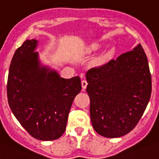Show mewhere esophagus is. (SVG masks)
I'll return each mask as SVG.
<instances>
[{
    "label": "esophagus",
    "instance_id": "esophagus-1",
    "mask_svg": "<svg viewBox=\"0 0 159 159\" xmlns=\"http://www.w3.org/2000/svg\"><path fill=\"white\" fill-rule=\"evenodd\" d=\"M87 85H88V83H87V82H86V80H83V81H82V89H86V86H87Z\"/></svg>",
    "mask_w": 159,
    "mask_h": 159
}]
</instances>
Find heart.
<instances>
[{"label":"heart","instance_id":"heart-1","mask_svg":"<svg viewBox=\"0 0 159 159\" xmlns=\"http://www.w3.org/2000/svg\"><path fill=\"white\" fill-rule=\"evenodd\" d=\"M99 49V46H98L97 43H92V44L89 45V46H87L86 48V52L87 53H90V52H95V51L98 50ZM103 61H104V59L103 58H102V59L99 60V62H103Z\"/></svg>","mask_w":159,"mask_h":159}]
</instances>
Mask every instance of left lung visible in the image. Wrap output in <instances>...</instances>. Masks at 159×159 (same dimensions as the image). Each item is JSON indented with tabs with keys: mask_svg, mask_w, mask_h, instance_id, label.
I'll return each mask as SVG.
<instances>
[{
	"mask_svg": "<svg viewBox=\"0 0 159 159\" xmlns=\"http://www.w3.org/2000/svg\"><path fill=\"white\" fill-rule=\"evenodd\" d=\"M93 128L99 135H126L139 122L151 95L152 83L143 48L123 53L86 73Z\"/></svg>",
	"mask_w": 159,
	"mask_h": 159,
	"instance_id": "8db88e82",
	"label": "left lung"
}]
</instances>
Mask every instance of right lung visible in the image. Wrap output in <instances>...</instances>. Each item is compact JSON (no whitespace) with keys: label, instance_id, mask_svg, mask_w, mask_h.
<instances>
[{"label":"right lung","instance_id":"right-lung-1","mask_svg":"<svg viewBox=\"0 0 159 159\" xmlns=\"http://www.w3.org/2000/svg\"><path fill=\"white\" fill-rule=\"evenodd\" d=\"M38 41L26 39L14 52L7 82L8 102L14 116L34 138L57 140L65 133L73 99L82 90L79 77H61L41 65Z\"/></svg>","mask_w":159,"mask_h":159}]
</instances>
